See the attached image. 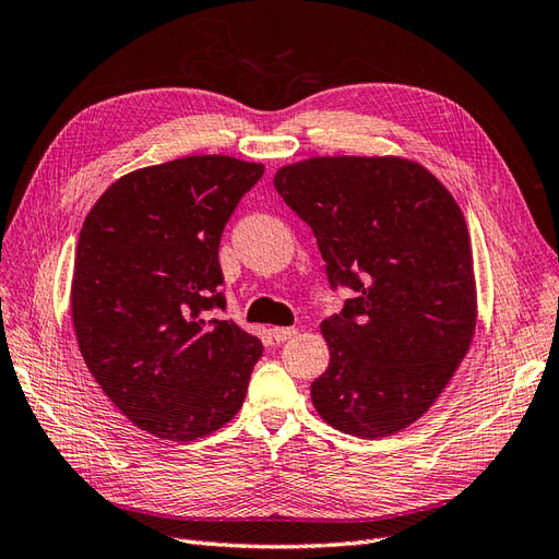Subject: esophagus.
Wrapping results in <instances>:
<instances>
[{"label":"esophagus","mask_w":559,"mask_h":559,"mask_svg":"<svg viewBox=\"0 0 559 559\" xmlns=\"http://www.w3.org/2000/svg\"><path fill=\"white\" fill-rule=\"evenodd\" d=\"M298 331L296 329H292V326H275L273 329V337L277 343H286L289 341V337H294Z\"/></svg>","instance_id":"34e87169"}]
</instances>
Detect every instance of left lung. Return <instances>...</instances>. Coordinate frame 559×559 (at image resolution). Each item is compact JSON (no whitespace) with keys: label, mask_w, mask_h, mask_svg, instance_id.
<instances>
[{"label":"left lung","mask_w":559,"mask_h":559,"mask_svg":"<svg viewBox=\"0 0 559 559\" xmlns=\"http://www.w3.org/2000/svg\"><path fill=\"white\" fill-rule=\"evenodd\" d=\"M275 189L306 222L341 314L321 321L329 368L310 396L343 433L382 438L441 396L476 333L468 228L425 165L399 156H317L277 170Z\"/></svg>","instance_id":"1"}]
</instances>
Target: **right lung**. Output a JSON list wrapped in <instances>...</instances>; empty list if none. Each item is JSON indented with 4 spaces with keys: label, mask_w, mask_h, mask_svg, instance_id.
Listing matches in <instances>:
<instances>
[{
    "label": "right lung",
    "mask_w": 559,
    "mask_h": 559,
    "mask_svg": "<svg viewBox=\"0 0 559 559\" xmlns=\"http://www.w3.org/2000/svg\"><path fill=\"white\" fill-rule=\"evenodd\" d=\"M261 163L186 156L116 179L83 222L72 319L81 357L134 427L198 441L242 408L259 337L205 319L226 300L218 242Z\"/></svg>",
    "instance_id": "right-lung-1"
}]
</instances>
